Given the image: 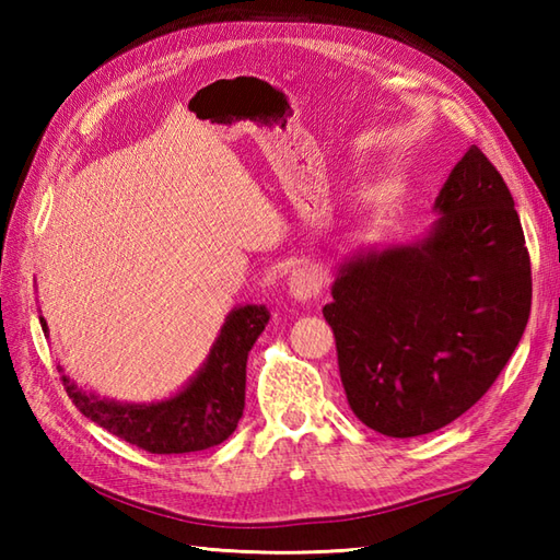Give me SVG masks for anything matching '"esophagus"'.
<instances>
[{
	"label": "esophagus",
	"mask_w": 560,
	"mask_h": 560,
	"mask_svg": "<svg viewBox=\"0 0 560 560\" xmlns=\"http://www.w3.org/2000/svg\"><path fill=\"white\" fill-rule=\"evenodd\" d=\"M319 291H323V271L315 265H303L293 269L289 279V293L295 301L311 303L317 299Z\"/></svg>",
	"instance_id": "1"
}]
</instances>
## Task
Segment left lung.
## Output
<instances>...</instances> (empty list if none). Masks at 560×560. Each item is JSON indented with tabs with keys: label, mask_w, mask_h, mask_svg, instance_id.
<instances>
[{
	"label": "left lung",
	"mask_w": 560,
	"mask_h": 560,
	"mask_svg": "<svg viewBox=\"0 0 560 560\" xmlns=\"http://www.w3.org/2000/svg\"><path fill=\"white\" fill-rule=\"evenodd\" d=\"M421 237L343 257L323 307L349 407L373 431L416 438L477 404L522 339L532 271L513 195L469 147Z\"/></svg>",
	"instance_id": "obj_1"
}]
</instances>
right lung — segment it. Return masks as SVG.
<instances>
[{"instance_id":"right-lung-1","label":"right lung","mask_w":560,"mask_h":560,"mask_svg":"<svg viewBox=\"0 0 560 560\" xmlns=\"http://www.w3.org/2000/svg\"><path fill=\"white\" fill-rule=\"evenodd\" d=\"M269 323L267 305H237L225 315L199 371L173 395L153 401H120L86 392L65 375L74 407L105 431L153 455L209 450L229 438L245 409L247 353ZM47 335V323L40 317Z\"/></svg>"}]
</instances>
